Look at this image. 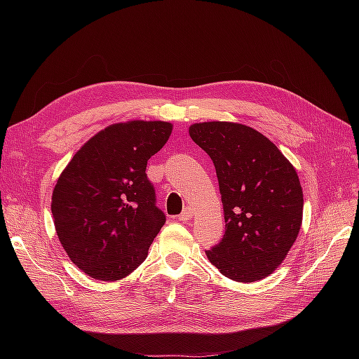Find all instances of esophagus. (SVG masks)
Masks as SVG:
<instances>
[{
	"label": "esophagus",
	"mask_w": 359,
	"mask_h": 359,
	"mask_svg": "<svg viewBox=\"0 0 359 359\" xmlns=\"http://www.w3.org/2000/svg\"><path fill=\"white\" fill-rule=\"evenodd\" d=\"M191 210L190 208H186V210H184L180 215H178V220L180 222H187V220H190L191 219Z\"/></svg>",
	"instance_id": "obj_1"
}]
</instances>
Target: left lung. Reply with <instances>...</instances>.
Segmentation results:
<instances>
[{
	"mask_svg": "<svg viewBox=\"0 0 359 359\" xmlns=\"http://www.w3.org/2000/svg\"><path fill=\"white\" fill-rule=\"evenodd\" d=\"M190 137L214 163L226 229L206 250L227 278L252 283L283 262L302 222V189L297 170L257 130L235 123H201Z\"/></svg>",
	"mask_w": 359,
	"mask_h": 359,
	"instance_id": "left-lung-1",
	"label": "left lung"
}]
</instances>
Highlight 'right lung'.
<instances>
[{
  "instance_id": "1",
  "label": "right lung",
  "mask_w": 359,
  "mask_h": 359,
  "mask_svg": "<svg viewBox=\"0 0 359 359\" xmlns=\"http://www.w3.org/2000/svg\"><path fill=\"white\" fill-rule=\"evenodd\" d=\"M172 124L109 126L73 156L52 194L57 235L72 262L95 280L127 277L144 262L166 223L147 163L168 142Z\"/></svg>"
}]
</instances>
